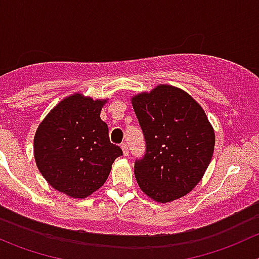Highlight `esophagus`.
Instances as JSON below:
<instances>
[{
    "instance_id": "obj_1",
    "label": "esophagus",
    "mask_w": 259,
    "mask_h": 259,
    "mask_svg": "<svg viewBox=\"0 0 259 259\" xmlns=\"http://www.w3.org/2000/svg\"><path fill=\"white\" fill-rule=\"evenodd\" d=\"M120 147H122L123 150V155H124V156H128V155H130V151H128V145L125 144V142H123V144L120 145Z\"/></svg>"
}]
</instances>
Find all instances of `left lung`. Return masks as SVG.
I'll use <instances>...</instances> for the list:
<instances>
[{
	"instance_id": "obj_1",
	"label": "left lung",
	"mask_w": 259,
	"mask_h": 259,
	"mask_svg": "<svg viewBox=\"0 0 259 259\" xmlns=\"http://www.w3.org/2000/svg\"><path fill=\"white\" fill-rule=\"evenodd\" d=\"M146 151L135 161L140 188L157 202L186 196L205 174L215 134L198 103L181 89L160 85L132 99Z\"/></svg>"
}]
</instances>
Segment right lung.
I'll return each instance as SVG.
<instances>
[{
  "mask_svg": "<svg viewBox=\"0 0 259 259\" xmlns=\"http://www.w3.org/2000/svg\"><path fill=\"white\" fill-rule=\"evenodd\" d=\"M105 102L80 94L66 98L36 130L34 156L41 176L57 191L85 198L107 181L112 164L123 155L100 119Z\"/></svg>",
  "mask_w": 259,
  "mask_h": 259,
  "instance_id": "add662e5",
  "label": "right lung"
}]
</instances>
